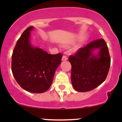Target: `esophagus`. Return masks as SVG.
<instances>
[{
	"mask_svg": "<svg viewBox=\"0 0 122 122\" xmlns=\"http://www.w3.org/2000/svg\"><path fill=\"white\" fill-rule=\"evenodd\" d=\"M68 60V57H67L66 56H63L62 58V61H66V60Z\"/></svg>",
	"mask_w": 122,
	"mask_h": 122,
	"instance_id": "obj_1",
	"label": "esophagus"
}]
</instances>
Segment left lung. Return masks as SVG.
Listing matches in <instances>:
<instances>
[{
    "mask_svg": "<svg viewBox=\"0 0 122 122\" xmlns=\"http://www.w3.org/2000/svg\"><path fill=\"white\" fill-rule=\"evenodd\" d=\"M99 53L93 54L95 50ZM72 65L71 81L76 91L85 92L91 91L104 81L108 73L111 58L107 43L98 39L70 56Z\"/></svg>",
    "mask_w": 122,
    "mask_h": 122,
    "instance_id": "left-lung-1",
    "label": "left lung"
}]
</instances>
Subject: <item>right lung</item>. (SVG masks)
<instances>
[{
    "instance_id": "1",
    "label": "right lung",
    "mask_w": 122,
    "mask_h": 122,
    "mask_svg": "<svg viewBox=\"0 0 122 122\" xmlns=\"http://www.w3.org/2000/svg\"><path fill=\"white\" fill-rule=\"evenodd\" d=\"M33 26L27 28L17 41L12 55L11 69L15 79L25 90L32 93H43L52 84L62 55L48 54L30 42Z\"/></svg>"
}]
</instances>
